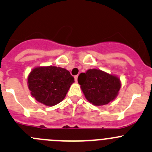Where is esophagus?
I'll list each match as a JSON object with an SVG mask.
<instances>
[{
	"label": "esophagus",
	"instance_id": "esophagus-1",
	"mask_svg": "<svg viewBox=\"0 0 152 152\" xmlns=\"http://www.w3.org/2000/svg\"><path fill=\"white\" fill-rule=\"evenodd\" d=\"M74 79H75V81H76V82H77V81H78V76H74Z\"/></svg>",
	"mask_w": 152,
	"mask_h": 152
}]
</instances>
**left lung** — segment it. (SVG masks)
Listing matches in <instances>:
<instances>
[{
  "label": "left lung",
  "instance_id": "left-lung-1",
  "mask_svg": "<svg viewBox=\"0 0 152 152\" xmlns=\"http://www.w3.org/2000/svg\"><path fill=\"white\" fill-rule=\"evenodd\" d=\"M78 82L86 99L95 106H103L112 102L119 93L120 78L99 69H89L78 77Z\"/></svg>",
  "mask_w": 152,
  "mask_h": 152
}]
</instances>
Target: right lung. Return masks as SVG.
Returning a JSON list of instances; mask_svg holds the SVG:
<instances>
[{
    "label": "right lung",
    "mask_w": 152,
    "mask_h": 152,
    "mask_svg": "<svg viewBox=\"0 0 152 152\" xmlns=\"http://www.w3.org/2000/svg\"><path fill=\"white\" fill-rule=\"evenodd\" d=\"M73 82L74 78L68 70L56 66L34 67L27 78L32 97L48 107L60 103Z\"/></svg>",
    "instance_id": "obj_1"
}]
</instances>
